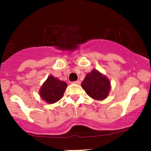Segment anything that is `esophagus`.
Returning a JSON list of instances; mask_svg holds the SVG:
<instances>
[{
	"mask_svg": "<svg viewBox=\"0 0 151 151\" xmlns=\"http://www.w3.org/2000/svg\"><path fill=\"white\" fill-rule=\"evenodd\" d=\"M73 84H76V85H80V80H77V81L73 82Z\"/></svg>",
	"mask_w": 151,
	"mask_h": 151,
	"instance_id": "34e87169",
	"label": "esophagus"
}]
</instances>
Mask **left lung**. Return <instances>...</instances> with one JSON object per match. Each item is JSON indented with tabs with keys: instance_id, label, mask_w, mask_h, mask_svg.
<instances>
[{
	"instance_id": "obj_1",
	"label": "left lung",
	"mask_w": 151,
	"mask_h": 151,
	"mask_svg": "<svg viewBox=\"0 0 151 151\" xmlns=\"http://www.w3.org/2000/svg\"><path fill=\"white\" fill-rule=\"evenodd\" d=\"M81 85L86 93L96 100L106 99L111 88L110 82L107 77L96 69L85 76Z\"/></svg>"
}]
</instances>
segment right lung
Here are the masks:
<instances>
[{"instance_id":"right-lung-1","label":"right lung","mask_w":151,"mask_h":151,"mask_svg":"<svg viewBox=\"0 0 151 151\" xmlns=\"http://www.w3.org/2000/svg\"><path fill=\"white\" fill-rule=\"evenodd\" d=\"M67 87L65 82L50 75L47 77L39 91L41 98L49 104L58 101L63 97Z\"/></svg>"}]
</instances>
